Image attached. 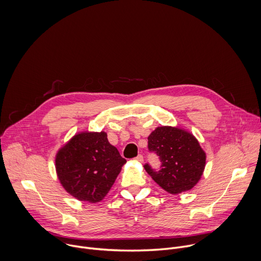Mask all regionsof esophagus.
I'll return each mask as SVG.
<instances>
[{
	"label": "esophagus",
	"instance_id": "1",
	"mask_svg": "<svg viewBox=\"0 0 261 261\" xmlns=\"http://www.w3.org/2000/svg\"><path fill=\"white\" fill-rule=\"evenodd\" d=\"M135 160H137L138 162H142V161H143V157H142V155H140V154H139V155L135 158Z\"/></svg>",
	"mask_w": 261,
	"mask_h": 261
}]
</instances>
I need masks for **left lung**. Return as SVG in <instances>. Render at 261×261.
<instances>
[{"instance_id": "8db88e82", "label": "left lung", "mask_w": 261, "mask_h": 261, "mask_svg": "<svg viewBox=\"0 0 261 261\" xmlns=\"http://www.w3.org/2000/svg\"><path fill=\"white\" fill-rule=\"evenodd\" d=\"M148 151L159 157V170L145 163V171L170 194L192 189L205 166V153L197 139L185 130L158 127L148 136Z\"/></svg>"}]
</instances>
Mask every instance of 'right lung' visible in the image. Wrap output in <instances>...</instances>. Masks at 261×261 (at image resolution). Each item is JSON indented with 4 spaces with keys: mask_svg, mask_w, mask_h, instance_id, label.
I'll use <instances>...</instances> for the list:
<instances>
[{
    "mask_svg": "<svg viewBox=\"0 0 261 261\" xmlns=\"http://www.w3.org/2000/svg\"><path fill=\"white\" fill-rule=\"evenodd\" d=\"M126 162L105 132H83L58 152L56 169L69 194L94 203L105 197Z\"/></svg>",
    "mask_w": 261,
    "mask_h": 261,
    "instance_id": "1",
    "label": "right lung"
}]
</instances>
